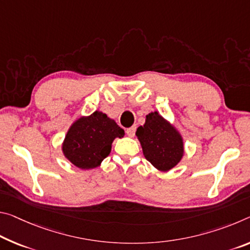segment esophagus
<instances>
[{"mask_svg":"<svg viewBox=\"0 0 250 250\" xmlns=\"http://www.w3.org/2000/svg\"><path fill=\"white\" fill-rule=\"evenodd\" d=\"M136 130H137V126L132 125L131 128L126 129V134H128L129 137H134V134H136Z\"/></svg>","mask_w":250,"mask_h":250,"instance_id":"obj_1","label":"esophagus"}]
</instances>
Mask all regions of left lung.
Wrapping results in <instances>:
<instances>
[{
    "mask_svg": "<svg viewBox=\"0 0 250 250\" xmlns=\"http://www.w3.org/2000/svg\"><path fill=\"white\" fill-rule=\"evenodd\" d=\"M136 136L146 159L161 171H168L181 160L184 154L182 138L158 112H151L146 117V124L137 129Z\"/></svg>",
    "mask_w": 250,
    "mask_h": 250,
    "instance_id": "left-lung-1",
    "label": "left lung"
}]
</instances>
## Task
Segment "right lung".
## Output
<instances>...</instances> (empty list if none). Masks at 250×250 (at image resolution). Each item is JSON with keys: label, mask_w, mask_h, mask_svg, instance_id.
<instances>
[{"label": "right lung", "mask_w": 250, "mask_h": 250, "mask_svg": "<svg viewBox=\"0 0 250 250\" xmlns=\"http://www.w3.org/2000/svg\"><path fill=\"white\" fill-rule=\"evenodd\" d=\"M125 136L114 120L105 113L96 111L86 118H80L66 133L62 150L64 156L80 169H92L100 166L109 156L116 138Z\"/></svg>", "instance_id": "obj_1"}]
</instances>
